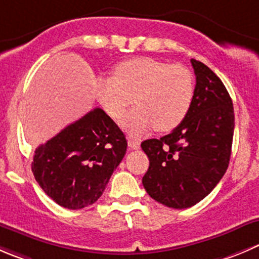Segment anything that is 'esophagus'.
Masks as SVG:
<instances>
[{"mask_svg": "<svg viewBox=\"0 0 259 259\" xmlns=\"http://www.w3.org/2000/svg\"><path fill=\"white\" fill-rule=\"evenodd\" d=\"M127 145L130 147V149H139L140 142L135 139H127Z\"/></svg>", "mask_w": 259, "mask_h": 259, "instance_id": "esophagus-1", "label": "esophagus"}]
</instances>
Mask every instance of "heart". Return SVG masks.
Instances as JSON below:
<instances>
[{
	"label": "heart",
	"instance_id": "heart-1",
	"mask_svg": "<svg viewBox=\"0 0 259 259\" xmlns=\"http://www.w3.org/2000/svg\"><path fill=\"white\" fill-rule=\"evenodd\" d=\"M96 95L106 114L117 120L132 105L121 125L129 134L140 135L154 126L164 133L176 129L187 116L195 95L193 76L186 67L149 57L125 60L114 77L97 79Z\"/></svg>",
	"mask_w": 259,
	"mask_h": 259
}]
</instances>
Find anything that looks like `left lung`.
Masks as SVG:
<instances>
[{"label": "left lung", "mask_w": 259, "mask_h": 259, "mask_svg": "<svg viewBox=\"0 0 259 259\" xmlns=\"http://www.w3.org/2000/svg\"><path fill=\"white\" fill-rule=\"evenodd\" d=\"M196 86L187 116L142 149L149 158L143 186L152 199L187 209L209 195L229 165L234 134L233 102L222 79L204 63L191 59Z\"/></svg>", "instance_id": "obj_1"}]
</instances>
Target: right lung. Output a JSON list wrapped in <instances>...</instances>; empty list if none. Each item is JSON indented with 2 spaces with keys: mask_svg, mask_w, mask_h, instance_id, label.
<instances>
[{
  "mask_svg": "<svg viewBox=\"0 0 259 259\" xmlns=\"http://www.w3.org/2000/svg\"><path fill=\"white\" fill-rule=\"evenodd\" d=\"M126 147L124 133L97 107L39 145L31 169L53 201L66 209H83L101 197Z\"/></svg>",
  "mask_w": 259,
  "mask_h": 259,
  "instance_id": "add662e5",
  "label": "right lung"
}]
</instances>
